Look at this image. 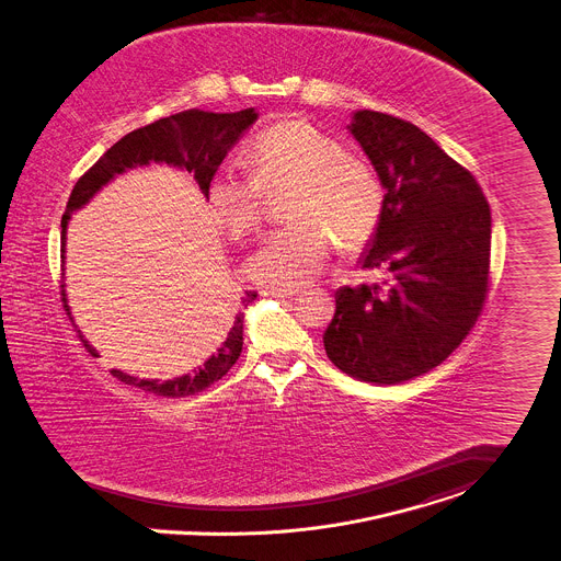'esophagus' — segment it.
Wrapping results in <instances>:
<instances>
[{"mask_svg":"<svg viewBox=\"0 0 561 561\" xmlns=\"http://www.w3.org/2000/svg\"><path fill=\"white\" fill-rule=\"evenodd\" d=\"M300 289L296 287H270V289H263V296H270V298H294L298 296Z\"/></svg>","mask_w":561,"mask_h":561,"instance_id":"1","label":"esophagus"}]
</instances>
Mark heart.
Wrapping results in <instances>:
<instances>
[{
	"instance_id": "1",
	"label": "heart",
	"mask_w": 561,
	"mask_h": 561,
	"mask_svg": "<svg viewBox=\"0 0 561 561\" xmlns=\"http://www.w3.org/2000/svg\"><path fill=\"white\" fill-rule=\"evenodd\" d=\"M249 173L222 167L207 184L214 222L242 240L259 231L265 195L291 186L287 227L270 233L247 261L249 276L267 287H298L314 278L332 251L364 247L377 231L386 193L377 173L319 128L283 122L261 133L247 152Z\"/></svg>"
}]
</instances>
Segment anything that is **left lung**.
Returning a JSON list of instances; mask_svg holds the SVG:
<instances>
[{"mask_svg": "<svg viewBox=\"0 0 561 561\" xmlns=\"http://www.w3.org/2000/svg\"><path fill=\"white\" fill-rule=\"evenodd\" d=\"M350 130L386 188L362 256L386 280L334 294L323 345L350 377L394 386L439 366L476 325L489 291L491 209L476 178L411 122L364 108Z\"/></svg>", "mask_w": 561, "mask_h": 561, "instance_id": "8db88e82", "label": "left lung"}]
</instances>
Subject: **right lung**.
<instances>
[{
  "mask_svg": "<svg viewBox=\"0 0 561 561\" xmlns=\"http://www.w3.org/2000/svg\"><path fill=\"white\" fill-rule=\"evenodd\" d=\"M256 119L255 108H244L238 113H207L199 108L182 111L169 117H160L152 124L137 128L122 137L115 146H111L101 158L77 180L66 211L61 216V259L66 253V227L70 220V214L79 207L88 204L106 182H111L117 173H124L126 169L150 164V162H167L173 167H182L188 173L195 175L202 193H207V184L218 171L220 162L225 160L227 152L240 141L244 130L253 126ZM66 285H59L61 305L70 314V308L66 305ZM256 298V291H247L242 298V306H249ZM244 312H240L233 321V328L229 330V336L225 343L216 350V354L204 362L197 370L169 379V381H152V379H137L133 375H126L122 370H111L113 377L119 381L141 388L144 392H150L164 399H182L197 392H204L207 386L222 379L229 368L238 362L242 354L244 343ZM79 332V330H77ZM79 341L83 347L96 356L94 347L83 339L79 332Z\"/></svg>",
  "mask_w": 561,
  "mask_h": 561,
  "instance_id": "right-lung-1",
  "label": "right lung"
}]
</instances>
